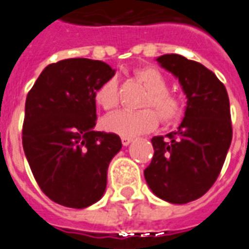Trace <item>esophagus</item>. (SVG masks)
Instances as JSON below:
<instances>
[{"mask_svg":"<svg viewBox=\"0 0 249 249\" xmlns=\"http://www.w3.org/2000/svg\"><path fill=\"white\" fill-rule=\"evenodd\" d=\"M132 142V138H128V136H122V144L124 145V147H127V145L130 144Z\"/></svg>","mask_w":249,"mask_h":249,"instance_id":"1","label":"esophagus"}]
</instances>
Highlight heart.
Here are the masks:
<instances>
[{
    "label": "heart",
    "instance_id": "b5f03b06",
    "mask_svg": "<svg viewBox=\"0 0 249 249\" xmlns=\"http://www.w3.org/2000/svg\"><path fill=\"white\" fill-rule=\"evenodd\" d=\"M135 76L148 89L143 106H151L159 114L165 124H173L184 115V102L180 97L168 90V80L155 67H143L135 71ZM96 104L104 110H111L119 104L117 77H110L94 91ZM159 123L157 114L152 109L119 110L104 119V127L110 132L122 136H138L151 132Z\"/></svg>",
    "mask_w": 249,
    "mask_h": 249
}]
</instances>
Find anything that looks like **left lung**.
<instances>
[{
	"mask_svg": "<svg viewBox=\"0 0 249 249\" xmlns=\"http://www.w3.org/2000/svg\"><path fill=\"white\" fill-rule=\"evenodd\" d=\"M171 72L186 94L180 126L153 136V158L144 177L155 196L176 205L198 199L218 178L231 139L232 126L227 90L205 65L177 53L156 59Z\"/></svg>",
	"mask_w": 249,
	"mask_h": 249,
	"instance_id": "obj_1",
	"label": "left lung"
}]
</instances>
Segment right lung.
<instances>
[{
	"mask_svg": "<svg viewBox=\"0 0 249 249\" xmlns=\"http://www.w3.org/2000/svg\"><path fill=\"white\" fill-rule=\"evenodd\" d=\"M114 74L104 61L65 59L47 65L27 94L23 151L43 193L61 206L85 209L106 190L122 142L94 130V91Z\"/></svg>",
	"mask_w": 249,
	"mask_h": 249,
	"instance_id": "right-lung-1",
	"label": "right lung"
}]
</instances>
